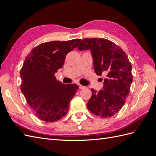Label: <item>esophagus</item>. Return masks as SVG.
<instances>
[{"label":"esophagus","instance_id":"esophagus-1","mask_svg":"<svg viewBox=\"0 0 156 156\" xmlns=\"http://www.w3.org/2000/svg\"><path fill=\"white\" fill-rule=\"evenodd\" d=\"M79 89H85V86H83V85H81L80 84L79 85Z\"/></svg>","mask_w":156,"mask_h":156}]
</instances>
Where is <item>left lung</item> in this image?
I'll return each instance as SVG.
<instances>
[{"label": "left lung", "instance_id": "8db88e82", "mask_svg": "<svg viewBox=\"0 0 156 156\" xmlns=\"http://www.w3.org/2000/svg\"><path fill=\"white\" fill-rule=\"evenodd\" d=\"M78 49H90L96 74L105 75L102 89L98 92L90 89L92 96L87 108L101 117L114 116L124 106L132 82V65L127 55L112 41L97 37L83 40Z\"/></svg>", "mask_w": 156, "mask_h": 156}]
</instances>
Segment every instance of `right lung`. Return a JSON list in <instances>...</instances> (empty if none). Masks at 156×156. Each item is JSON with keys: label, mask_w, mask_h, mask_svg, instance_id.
I'll return each instance as SVG.
<instances>
[{"label": "right lung", "mask_w": 156, "mask_h": 156, "mask_svg": "<svg viewBox=\"0 0 156 156\" xmlns=\"http://www.w3.org/2000/svg\"><path fill=\"white\" fill-rule=\"evenodd\" d=\"M81 40L42 43L26 57L20 72V89L34 115L41 120L54 122L67 115L79 86L63 84L57 80L55 73L63 67L66 55Z\"/></svg>", "instance_id": "1"}]
</instances>
